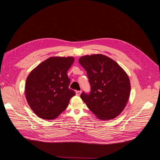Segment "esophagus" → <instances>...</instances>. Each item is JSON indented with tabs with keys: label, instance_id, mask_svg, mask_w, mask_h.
<instances>
[{
	"label": "esophagus",
	"instance_id": "34e87169",
	"mask_svg": "<svg viewBox=\"0 0 160 160\" xmlns=\"http://www.w3.org/2000/svg\"><path fill=\"white\" fill-rule=\"evenodd\" d=\"M81 93V91H76V95H80Z\"/></svg>",
	"mask_w": 160,
	"mask_h": 160
}]
</instances>
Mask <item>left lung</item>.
<instances>
[{
    "instance_id": "1",
    "label": "left lung",
    "mask_w": 160,
    "mask_h": 160,
    "mask_svg": "<svg viewBox=\"0 0 160 160\" xmlns=\"http://www.w3.org/2000/svg\"><path fill=\"white\" fill-rule=\"evenodd\" d=\"M79 62L87 72L91 90L81 98L100 119L117 117L126 105L131 90L129 77L117 62L103 55L81 57Z\"/></svg>"
}]
</instances>
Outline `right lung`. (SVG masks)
<instances>
[{
  "mask_svg": "<svg viewBox=\"0 0 160 160\" xmlns=\"http://www.w3.org/2000/svg\"><path fill=\"white\" fill-rule=\"evenodd\" d=\"M74 58L50 57L42 62L28 75L25 85L27 102L38 117L53 119L69 105L75 92L69 88L67 75Z\"/></svg>",
  "mask_w": 160,
  "mask_h": 160,
  "instance_id": "1",
  "label": "right lung"
}]
</instances>
